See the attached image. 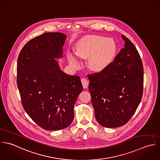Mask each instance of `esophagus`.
<instances>
[{"instance_id": "esophagus-1", "label": "esophagus", "mask_w": 160, "mask_h": 160, "mask_svg": "<svg viewBox=\"0 0 160 160\" xmlns=\"http://www.w3.org/2000/svg\"><path fill=\"white\" fill-rule=\"evenodd\" d=\"M81 81H82V85H83V88H87L88 87V83H89L88 80L85 78H83L81 79Z\"/></svg>"}]
</instances>
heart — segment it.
<instances>
[{"instance_id":"b5f03b06","label":"heart","mask_w":160,"mask_h":160,"mask_svg":"<svg viewBox=\"0 0 160 160\" xmlns=\"http://www.w3.org/2000/svg\"><path fill=\"white\" fill-rule=\"evenodd\" d=\"M116 49L113 39L95 35L83 38L76 46L78 56L85 59L88 58V67L96 72L102 70L112 62ZM70 62L76 67L80 65L77 55L73 54H70Z\"/></svg>"}]
</instances>
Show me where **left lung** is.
<instances>
[{
    "label": "left lung",
    "mask_w": 160,
    "mask_h": 160,
    "mask_svg": "<svg viewBox=\"0 0 160 160\" xmlns=\"http://www.w3.org/2000/svg\"><path fill=\"white\" fill-rule=\"evenodd\" d=\"M122 38L124 48L113 62L101 72L88 75L96 121L105 128L126 124L142 98L143 67L140 56L128 38Z\"/></svg>",
    "instance_id": "obj_1"
}]
</instances>
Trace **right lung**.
Wrapping results in <instances>:
<instances>
[{"instance_id": "1", "label": "right lung", "mask_w": 160, "mask_h": 160, "mask_svg": "<svg viewBox=\"0 0 160 160\" xmlns=\"http://www.w3.org/2000/svg\"><path fill=\"white\" fill-rule=\"evenodd\" d=\"M66 35L46 32L28 41L17 61V86L23 107L41 128H67L73 107L83 90L80 78L61 70L55 59L62 58Z\"/></svg>"}]
</instances>
